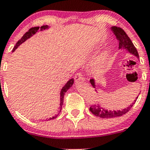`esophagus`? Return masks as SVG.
<instances>
[{"instance_id":"1","label":"esophagus","mask_w":150,"mask_h":150,"mask_svg":"<svg viewBox=\"0 0 150 150\" xmlns=\"http://www.w3.org/2000/svg\"><path fill=\"white\" fill-rule=\"evenodd\" d=\"M74 79H75V82H80V81H83L84 80L83 76H82V73H77L76 75H75V77H74Z\"/></svg>"}]
</instances>
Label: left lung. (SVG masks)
I'll return each instance as SVG.
<instances>
[{"label": "left lung", "instance_id": "left-lung-1", "mask_svg": "<svg viewBox=\"0 0 150 150\" xmlns=\"http://www.w3.org/2000/svg\"><path fill=\"white\" fill-rule=\"evenodd\" d=\"M111 30L113 31V32L114 33L115 35L118 39V43H119V49H125L126 51H128L129 53H132L134 56H137V58H139L138 53H137V49L135 47V46L133 45L132 42L130 40V38L128 37V36L127 35V34L125 33V31L123 29L120 28L118 27H111ZM91 85H92V87L94 88L95 87V82H94V79H91L90 80ZM97 91V90H95ZM138 97H136V99L134 100V102L132 103V104H130L128 107L123 108L122 110H118V111H108V110L104 109V108H102L99 104L97 105H92V106L89 107V111L92 112L93 114L95 115L96 116L100 117L102 118H114V117H118L121 116L125 114L126 113H128L129 110L132 108V106H133V104H135L136 100L137 99Z\"/></svg>", "mask_w": 150, "mask_h": 150}]
</instances>
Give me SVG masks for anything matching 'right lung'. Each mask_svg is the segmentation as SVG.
I'll return each mask as SVG.
<instances>
[{
    "label": "right lung",
    "instance_id": "obj_1",
    "mask_svg": "<svg viewBox=\"0 0 150 150\" xmlns=\"http://www.w3.org/2000/svg\"><path fill=\"white\" fill-rule=\"evenodd\" d=\"M48 28H49V26L48 25H43V26H42V27H32V28L30 29V30H29L25 34H24L23 37H22L21 39H20V40H19L18 42L16 43L15 47L13 48V51H14L20 45V44H22L23 42H25L27 39H29V38H30L32 36H33L34 34H35L36 33H37L38 31H43V30H46V29H48ZM73 82H74L73 78L70 79V80L69 81H68V82H67V83L65 84L64 86H63V88H62V89H61V96H60V101H61V103H60L59 111H58L59 112H61V111L62 109V106H63V98H64V95H65V92L68 90V89H70V87L73 86ZM58 114H59V113H58ZM58 114H56V116H53L52 118H49V120L54 119V118H56V117L58 116Z\"/></svg>",
    "mask_w": 150,
    "mask_h": 150
}]
</instances>
